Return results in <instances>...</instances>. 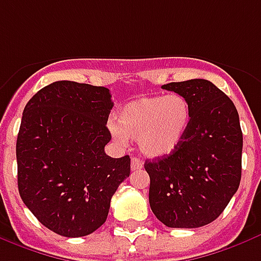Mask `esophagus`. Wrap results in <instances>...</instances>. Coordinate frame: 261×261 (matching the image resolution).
<instances>
[{
	"mask_svg": "<svg viewBox=\"0 0 261 261\" xmlns=\"http://www.w3.org/2000/svg\"><path fill=\"white\" fill-rule=\"evenodd\" d=\"M142 166H144V163L138 158H131V170H134V171L136 170H141Z\"/></svg>",
	"mask_w": 261,
	"mask_h": 261,
	"instance_id": "obj_1",
	"label": "esophagus"
}]
</instances>
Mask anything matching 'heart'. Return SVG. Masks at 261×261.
Here are the masks:
<instances>
[{"label":"heart","instance_id":"b5f03b06","mask_svg":"<svg viewBox=\"0 0 261 261\" xmlns=\"http://www.w3.org/2000/svg\"><path fill=\"white\" fill-rule=\"evenodd\" d=\"M116 140H137L142 155L158 159L173 153L191 124V108L178 94L155 95L128 102L116 115Z\"/></svg>","mask_w":261,"mask_h":261}]
</instances>
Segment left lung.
Here are the masks:
<instances>
[{
  "instance_id": "8db88e82",
  "label": "left lung",
  "mask_w": 261,
  "mask_h": 261,
  "mask_svg": "<svg viewBox=\"0 0 261 261\" xmlns=\"http://www.w3.org/2000/svg\"><path fill=\"white\" fill-rule=\"evenodd\" d=\"M163 90L184 96L191 124L177 149L149 162V204L171 228H198L219 217L238 191L242 130L233 102L203 79L169 83Z\"/></svg>"
}]
</instances>
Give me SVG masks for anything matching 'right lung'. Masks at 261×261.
Segmentation results:
<instances>
[{
    "label": "right lung",
    "instance_id": "obj_1",
    "mask_svg": "<svg viewBox=\"0 0 261 261\" xmlns=\"http://www.w3.org/2000/svg\"><path fill=\"white\" fill-rule=\"evenodd\" d=\"M111 96L105 87L63 80L24 106L16 141L19 194L38 221L62 237L99 228L130 175V156L105 153Z\"/></svg>",
    "mask_w": 261,
    "mask_h": 261
}]
</instances>
